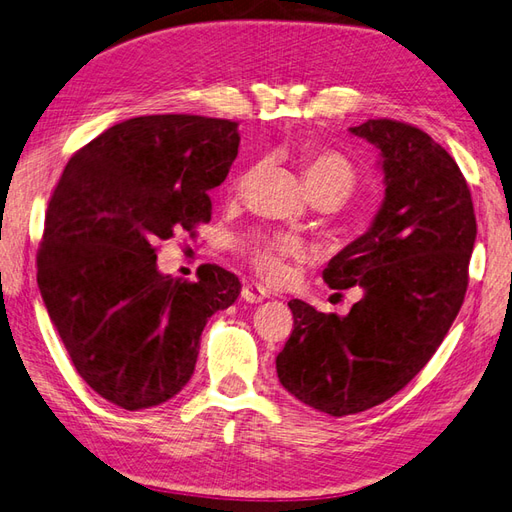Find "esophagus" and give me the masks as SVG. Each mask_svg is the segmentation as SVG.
I'll return each instance as SVG.
<instances>
[{
	"label": "esophagus",
	"instance_id": "34e87169",
	"mask_svg": "<svg viewBox=\"0 0 512 512\" xmlns=\"http://www.w3.org/2000/svg\"><path fill=\"white\" fill-rule=\"evenodd\" d=\"M266 296H268V290L261 283H255V281H246L244 283V288H242V299L244 301L259 303V301H264Z\"/></svg>",
	"mask_w": 512,
	"mask_h": 512
}]
</instances>
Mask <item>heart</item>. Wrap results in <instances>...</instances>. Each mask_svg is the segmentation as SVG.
Returning <instances> with one entry per match:
<instances>
[{"instance_id": "b5f03b06", "label": "heart", "mask_w": 512, "mask_h": 512, "mask_svg": "<svg viewBox=\"0 0 512 512\" xmlns=\"http://www.w3.org/2000/svg\"><path fill=\"white\" fill-rule=\"evenodd\" d=\"M301 170L312 198L331 196L340 202L349 198L358 185L355 165L336 150L305 146L301 150ZM248 176L251 172L237 178L235 189H242ZM242 248L259 275L272 281H281L288 275L285 261L303 255V244L288 235H253L242 244Z\"/></svg>"}]
</instances>
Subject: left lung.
<instances>
[{"label": "left lung", "instance_id": "left-lung-1", "mask_svg": "<svg viewBox=\"0 0 512 512\" xmlns=\"http://www.w3.org/2000/svg\"><path fill=\"white\" fill-rule=\"evenodd\" d=\"M379 150L386 196L364 235L323 270L329 288H362L347 316L288 305L281 386L331 417L379 406L430 362L465 301L475 213L451 154L421 128L368 120L349 128Z\"/></svg>", "mask_w": 512, "mask_h": 512}]
</instances>
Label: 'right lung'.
<instances>
[{"instance_id": "add662e5", "label": "right lung", "mask_w": 512, "mask_h": 512, "mask_svg": "<svg viewBox=\"0 0 512 512\" xmlns=\"http://www.w3.org/2000/svg\"><path fill=\"white\" fill-rule=\"evenodd\" d=\"M231 120L141 115L91 139L65 165L45 213L37 281L78 375L106 401L144 410L194 375L200 334L240 296L220 266L196 281L157 268V244L211 220L227 178Z\"/></svg>"}]
</instances>
